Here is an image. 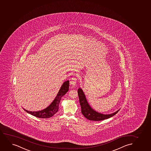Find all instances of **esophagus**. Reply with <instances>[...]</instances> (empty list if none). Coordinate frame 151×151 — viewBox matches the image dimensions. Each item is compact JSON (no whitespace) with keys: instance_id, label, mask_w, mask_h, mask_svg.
<instances>
[{"instance_id":"34e87169","label":"esophagus","mask_w":151,"mask_h":151,"mask_svg":"<svg viewBox=\"0 0 151 151\" xmlns=\"http://www.w3.org/2000/svg\"><path fill=\"white\" fill-rule=\"evenodd\" d=\"M77 82V79L75 77H73L72 78L71 81H70V86L72 87H74L76 86Z\"/></svg>"}]
</instances>
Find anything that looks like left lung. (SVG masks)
I'll use <instances>...</instances> for the list:
<instances>
[{
  "instance_id": "left-lung-1",
  "label": "left lung",
  "mask_w": 151,
  "mask_h": 151,
  "mask_svg": "<svg viewBox=\"0 0 151 151\" xmlns=\"http://www.w3.org/2000/svg\"><path fill=\"white\" fill-rule=\"evenodd\" d=\"M78 95L79 99L80 106L81 108V113L87 119L93 121H100L102 120L107 119L109 117L114 116L117 114L119 109L116 111L112 114H103L95 111L93 108H91L86 98L83 90L81 88L78 89Z\"/></svg>"
}]
</instances>
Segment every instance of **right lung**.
Segmentation results:
<instances>
[{"label": "right lung", "instance_id": "right-lung-1", "mask_svg": "<svg viewBox=\"0 0 151 151\" xmlns=\"http://www.w3.org/2000/svg\"><path fill=\"white\" fill-rule=\"evenodd\" d=\"M69 81L67 80L63 82V84H62L54 100L52 101V102L48 107H47L46 108L43 110L37 111H31L26 110L23 108V109L28 114H30L36 117L43 119L51 117L54 116V114H56L58 111L60 101L63 95H65V93H67L68 91H69Z\"/></svg>", "mask_w": 151, "mask_h": 151}]
</instances>
